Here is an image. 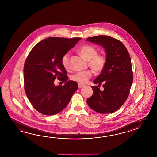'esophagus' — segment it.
<instances>
[{
  "instance_id": "1",
  "label": "esophagus",
  "mask_w": 157,
  "mask_h": 157,
  "mask_svg": "<svg viewBox=\"0 0 157 157\" xmlns=\"http://www.w3.org/2000/svg\"><path fill=\"white\" fill-rule=\"evenodd\" d=\"M78 88H82L84 86V85H82V84H78Z\"/></svg>"
}]
</instances>
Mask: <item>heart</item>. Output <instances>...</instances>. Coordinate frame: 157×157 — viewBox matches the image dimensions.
Instances as JSON below:
<instances>
[{
  "label": "heart",
  "mask_w": 157,
  "mask_h": 157,
  "mask_svg": "<svg viewBox=\"0 0 157 157\" xmlns=\"http://www.w3.org/2000/svg\"><path fill=\"white\" fill-rule=\"evenodd\" d=\"M78 52L85 60L89 61V67L97 72H100L104 69L107 63L106 55L103 54H98V50L91 45H85L79 48ZM70 54L67 52L63 55L62 64L66 69L70 68L69 64ZM92 76L91 71H85L78 72L72 75L71 80L78 84L86 83Z\"/></svg>",
  "instance_id": "heart-1"
}]
</instances>
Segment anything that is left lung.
Returning a JSON list of instances; mask_svg holds the SVG:
<instances>
[{
    "label": "left lung",
    "instance_id": "1",
    "mask_svg": "<svg viewBox=\"0 0 157 157\" xmlns=\"http://www.w3.org/2000/svg\"><path fill=\"white\" fill-rule=\"evenodd\" d=\"M87 41L102 46L106 51L107 63L94 84L103 90L91 86L93 95L87 99L89 106L101 113H113L127 100L133 82L131 60L127 48L120 40L107 36L89 37Z\"/></svg>",
    "mask_w": 157,
    "mask_h": 157
}]
</instances>
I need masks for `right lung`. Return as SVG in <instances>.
Segmentation results:
<instances>
[{
    "instance_id": "obj_1",
    "label": "right lung",
    "mask_w": 157,
    "mask_h": 157,
    "mask_svg": "<svg viewBox=\"0 0 157 157\" xmlns=\"http://www.w3.org/2000/svg\"><path fill=\"white\" fill-rule=\"evenodd\" d=\"M81 40L49 37L41 40L32 49L24 67V89L34 108L46 115L60 113L68 104L78 84L67 81V71L62 58ZM65 82L55 86V78Z\"/></svg>"
}]
</instances>
